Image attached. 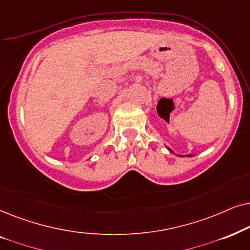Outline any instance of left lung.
I'll list each match as a JSON object with an SVG mask.
<instances>
[{
	"label": "left lung",
	"instance_id": "8db88e82",
	"mask_svg": "<svg viewBox=\"0 0 250 250\" xmlns=\"http://www.w3.org/2000/svg\"><path fill=\"white\" fill-rule=\"evenodd\" d=\"M166 147H167L168 149H169V152H171V153H174V151H172L171 148H169L168 146H166ZM177 156H182V158H184V156H193V154H188V155H181V154H176Z\"/></svg>",
	"mask_w": 250,
	"mask_h": 250
}]
</instances>
